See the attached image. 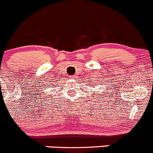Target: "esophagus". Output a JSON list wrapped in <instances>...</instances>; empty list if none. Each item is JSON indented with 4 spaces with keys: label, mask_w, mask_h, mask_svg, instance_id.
<instances>
[{
    "label": "esophagus",
    "mask_w": 153,
    "mask_h": 153,
    "mask_svg": "<svg viewBox=\"0 0 153 153\" xmlns=\"http://www.w3.org/2000/svg\"><path fill=\"white\" fill-rule=\"evenodd\" d=\"M71 79L72 80H73V81H76L77 79H78V75H73V76H72L71 77Z\"/></svg>",
    "instance_id": "1"
}]
</instances>
